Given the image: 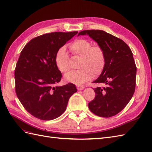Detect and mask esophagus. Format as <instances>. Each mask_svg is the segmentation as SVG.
Segmentation results:
<instances>
[{"label": "esophagus", "instance_id": "obj_1", "mask_svg": "<svg viewBox=\"0 0 152 152\" xmlns=\"http://www.w3.org/2000/svg\"><path fill=\"white\" fill-rule=\"evenodd\" d=\"M76 88H77V90L80 91V90H83V89H84L85 87L83 86H81V85H77Z\"/></svg>", "mask_w": 152, "mask_h": 152}]
</instances>
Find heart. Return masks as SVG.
Returning a JSON list of instances; mask_svg holds the SVG:
<instances>
[{"label":"heart","instance_id":"obj_1","mask_svg":"<svg viewBox=\"0 0 152 152\" xmlns=\"http://www.w3.org/2000/svg\"><path fill=\"white\" fill-rule=\"evenodd\" d=\"M73 54L82 57L77 71H72L65 75V79L70 83L82 85L91 80L94 76H99L105 67L106 57L103 49L99 45H93L86 39L74 40L69 45ZM57 69L62 72H67L71 68L68 53L65 46L57 50L54 57Z\"/></svg>","mask_w":152,"mask_h":152}]
</instances>
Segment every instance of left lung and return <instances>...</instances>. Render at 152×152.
Here are the masks:
<instances>
[{
	"label": "left lung",
	"mask_w": 152,
	"mask_h": 152,
	"mask_svg": "<svg viewBox=\"0 0 152 152\" xmlns=\"http://www.w3.org/2000/svg\"><path fill=\"white\" fill-rule=\"evenodd\" d=\"M87 34L103 49L106 64L96 83L105 87L94 89L95 98L88 103L96 115L110 118L118 114L129 103L135 88L137 67L133 54L125 42L102 30H85L79 35Z\"/></svg>",
	"instance_id": "1"
}]
</instances>
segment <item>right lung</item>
Listing matches in <instances>:
<instances>
[{
  "label": "right lung",
  "instance_id": "obj_1",
  "mask_svg": "<svg viewBox=\"0 0 152 152\" xmlns=\"http://www.w3.org/2000/svg\"><path fill=\"white\" fill-rule=\"evenodd\" d=\"M78 33L54 32L33 38L20 53L15 71V91L29 114L52 120L65 112L69 99L77 92L69 83L55 86L61 78L54 57L57 50Z\"/></svg>",
  "mask_w": 152,
  "mask_h": 152
}]
</instances>
